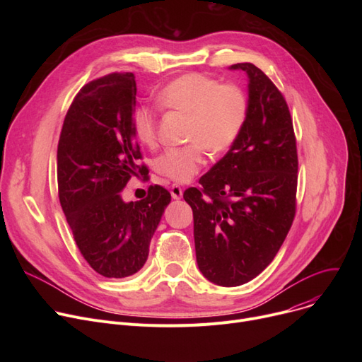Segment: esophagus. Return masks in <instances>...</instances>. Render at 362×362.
<instances>
[{"label": "esophagus", "instance_id": "1", "mask_svg": "<svg viewBox=\"0 0 362 362\" xmlns=\"http://www.w3.org/2000/svg\"><path fill=\"white\" fill-rule=\"evenodd\" d=\"M171 197L173 199H180L183 197V189L179 185H171Z\"/></svg>", "mask_w": 362, "mask_h": 362}]
</instances>
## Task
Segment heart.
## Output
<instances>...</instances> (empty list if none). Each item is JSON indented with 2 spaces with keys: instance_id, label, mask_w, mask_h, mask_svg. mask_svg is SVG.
<instances>
[{
  "instance_id": "1",
  "label": "heart",
  "mask_w": 362,
  "mask_h": 362,
  "mask_svg": "<svg viewBox=\"0 0 362 362\" xmlns=\"http://www.w3.org/2000/svg\"><path fill=\"white\" fill-rule=\"evenodd\" d=\"M158 103L187 114L186 141L182 148L167 149L156 161V170L170 180H191L205 164L204 148L221 154L239 138L248 111L245 93L236 85H220L218 81L199 73H186L167 83L158 93ZM133 130L145 146L157 144V114L149 107L133 112Z\"/></svg>"
}]
</instances>
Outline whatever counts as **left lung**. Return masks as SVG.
I'll return each instance as SVG.
<instances>
[{
  "label": "left lung",
  "mask_w": 362,
  "mask_h": 362,
  "mask_svg": "<svg viewBox=\"0 0 362 362\" xmlns=\"http://www.w3.org/2000/svg\"><path fill=\"white\" fill-rule=\"evenodd\" d=\"M248 76V111L236 142L183 198L194 211L197 262L206 280L233 288L274 259L295 217L298 154L280 90L257 66Z\"/></svg>",
  "instance_id": "left-lung-1"
}]
</instances>
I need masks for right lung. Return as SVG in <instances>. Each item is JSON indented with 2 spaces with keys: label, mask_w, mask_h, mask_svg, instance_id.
<instances>
[{
  "label": "right lung",
  "mask_w": 362,
  "mask_h": 362,
  "mask_svg": "<svg viewBox=\"0 0 362 362\" xmlns=\"http://www.w3.org/2000/svg\"><path fill=\"white\" fill-rule=\"evenodd\" d=\"M136 82L111 73L85 85L73 100L57 149L59 197L76 245L98 274L123 279L146 262L171 195L151 186L148 197L124 202L123 189L145 165L133 130Z\"/></svg>",
  "instance_id": "1"
}]
</instances>
